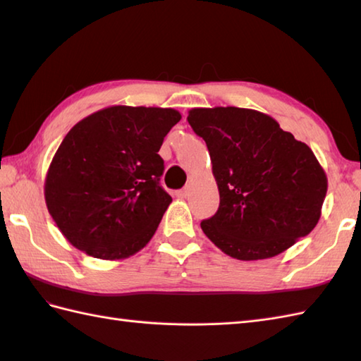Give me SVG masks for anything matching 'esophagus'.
I'll return each mask as SVG.
<instances>
[{
	"label": "esophagus",
	"instance_id": "obj_1",
	"mask_svg": "<svg viewBox=\"0 0 361 361\" xmlns=\"http://www.w3.org/2000/svg\"><path fill=\"white\" fill-rule=\"evenodd\" d=\"M189 195H190L189 188H185V189H181V190H178V192H176V197H178V198H188Z\"/></svg>",
	"mask_w": 361,
	"mask_h": 361
}]
</instances>
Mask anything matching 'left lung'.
Masks as SVG:
<instances>
[{
    "label": "left lung",
    "instance_id": "1",
    "mask_svg": "<svg viewBox=\"0 0 361 361\" xmlns=\"http://www.w3.org/2000/svg\"><path fill=\"white\" fill-rule=\"evenodd\" d=\"M188 121L208 145L220 194L202 229L225 255L278 256L317 226L327 176L307 144L250 109H192Z\"/></svg>",
    "mask_w": 361,
    "mask_h": 361
}]
</instances>
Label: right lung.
I'll return each instance as SVG.
<instances>
[{
    "label": "right lung",
    "instance_id": "obj_1",
    "mask_svg": "<svg viewBox=\"0 0 361 361\" xmlns=\"http://www.w3.org/2000/svg\"><path fill=\"white\" fill-rule=\"evenodd\" d=\"M180 119L173 109L113 105L68 132L46 173L44 202L73 247L119 260L149 243L172 202L159 186L158 152Z\"/></svg>",
    "mask_w": 361,
    "mask_h": 361
}]
</instances>
